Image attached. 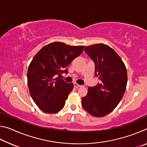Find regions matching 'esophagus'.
Segmentation results:
<instances>
[{
	"label": "esophagus",
	"mask_w": 147,
	"mask_h": 147,
	"mask_svg": "<svg viewBox=\"0 0 147 147\" xmlns=\"http://www.w3.org/2000/svg\"><path fill=\"white\" fill-rule=\"evenodd\" d=\"M81 86H82L81 85H79V84H76V83H74V88H80V87H81Z\"/></svg>",
	"instance_id": "esophagus-1"
}]
</instances>
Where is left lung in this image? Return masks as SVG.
Returning <instances> with one entry per match:
<instances>
[{
	"mask_svg": "<svg viewBox=\"0 0 147 147\" xmlns=\"http://www.w3.org/2000/svg\"><path fill=\"white\" fill-rule=\"evenodd\" d=\"M84 51L94 61L95 76L100 82L96 86L89 87L82 104L91 115L101 117L111 112L123 98L127 71L116 52L106 45L95 44L86 47Z\"/></svg>",
	"mask_w": 147,
	"mask_h": 147,
	"instance_id": "left-lung-1",
	"label": "left lung"
}]
</instances>
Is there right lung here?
<instances>
[{"label": "right lung", "instance_id": "1", "mask_svg": "<svg viewBox=\"0 0 147 147\" xmlns=\"http://www.w3.org/2000/svg\"><path fill=\"white\" fill-rule=\"evenodd\" d=\"M84 47L54 42L43 47L32 59L27 73L28 86L34 102L44 112L55 113L63 108L74 85L55 77L68 73L66 67Z\"/></svg>", "mask_w": 147, "mask_h": 147}]
</instances>
